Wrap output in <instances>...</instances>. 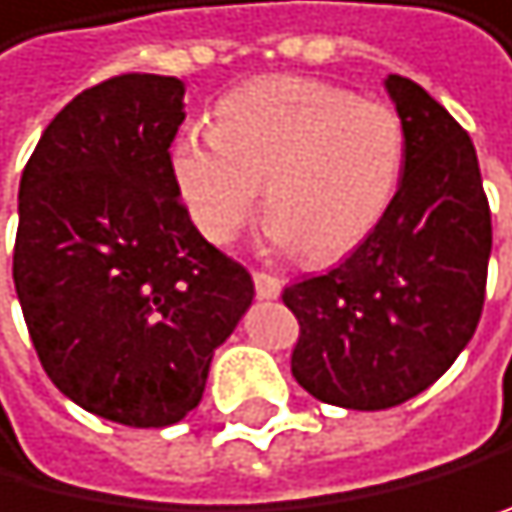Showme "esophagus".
Here are the masks:
<instances>
[{
	"mask_svg": "<svg viewBox=\"0 0 512 512\" xmlns=\"http://www.w3.org/2000/svg\"><path fill=\"white\" fill-rule=\"evenodd\" d=\"M253 285L262 300H275L281 294V278L272 272H253Z\"/></svg>",
	"mask_w": 512,
	"mask_h": 512,
	"instance_id": "1",
	"label": "esophagus"
}]
</instances>
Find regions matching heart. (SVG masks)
I'll return each instance as SVG.
<instances>
[{
	"label": "heart",
	"instance_id": "b5f03b06",
	"mask_svg": "<svg viewBox=\"0 0 512 512\" xmlns=\"http://www.w3.org/2000/svg\"><path fill=\"white\" fill-rule=\"evenodd\" d=\"M402 116L313 78H259L218 104V126H186L170 177L196 231L227 243L253 215L266 180L269 237L310 259L358 246L399 189Z\"/></svg>",
	"mask_w": 512,
	"mask_h": 512
}]
</instances>
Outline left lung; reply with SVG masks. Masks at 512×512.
<instances>
[{"instance_id":"left-lung-1","label":"left lung","mask_w":512,"mask_h":512,"mask_svg":"<svg viewBox=\"0 0 512 512\" xmlns=\"http://www.w3.org/2000/svg\"><path fill=\"white\" fill-rule=\"evenodd\" d=\"M386 91L405 126V167L377 227L326 275L294 281L291 373L313 399L354 412L402 405L472 342L485 307L491 208L475 145L412 78Z\"/></svg>"}]
</instances>
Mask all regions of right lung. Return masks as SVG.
<instances>
[{"instance_id":"right-lung-1","label":"right lung","mask_w":512,"mask_h":512,"mask_svg":"<svg viewBox=\"0 0 512 512\" xmlns=\"http://www.w3.org/2000/svg\"><path fill=\"white\" fill-rule=\"evenodd\" d=\"M183 94L180 78L139 72L81 91L18 186L12 275L37 358L62 396L126 427L193 412L256 294L173 186Z\"/></svg>"}]
</instances>
